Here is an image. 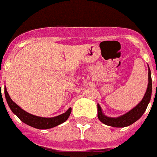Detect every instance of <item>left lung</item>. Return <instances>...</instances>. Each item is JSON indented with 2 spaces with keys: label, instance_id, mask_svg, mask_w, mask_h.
Returning <instances> with one entry per match:
<instances>
[{
  "label": "left lung",
  "instance_id": "8db88e82",
  "mask_svg": "<svg viewBox=\"0 0 157 157\" xmlns=\"http://www.w3.org/2000/svg\"><path fill=\"white\" fill-rule=\"evenodd\" d=\"M151 89H152V84H151V71L148 67V85H147L146 93L144 94L141 102L129 112L118 117H108L105 116L102 112L101 107L99 104H98V118L103 124L109 125V126L117 127V128L129 126L137 121L146 111L147 105L151 100Z\"/></svg>",
  "mask_w": 157,
  "mask_h": 157
}]
</instances>
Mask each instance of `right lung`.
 Masks as SVG:
<instances>
[{
    "mask_svg": "<svg viewBox=\"0 0 157 157\" xmlns=\"http://www.w3.org/2000/svg\"><path fill=\"white\" fill-rule=\"evenodd\" d=\"M5 95H6V101L8 103L9 107L11 109V111L19 118V119L25 124H28L32 127L40 129H47L55 127L59 124L63 123L68 119L69 116L71 114V108L70 107L65 113L57 116L54 117H50V118H46V117H36L34 115H32L28 112H25L19 106L16 104L9 95L8 92L6 90V88L5 89Z\"/></svg>",
    "mask_w": 157,
    "mask_h": 157,
    "instance_id": "add662e5",
    "label": "right lung"
}]
</instances>
